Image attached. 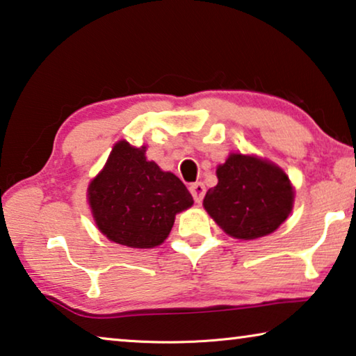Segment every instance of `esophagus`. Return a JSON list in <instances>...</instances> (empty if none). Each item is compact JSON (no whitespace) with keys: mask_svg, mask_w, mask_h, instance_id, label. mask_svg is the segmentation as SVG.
<instances>
[{"mask_svg":"<svg viewBox=\"0 0 356 356\" xmlns=\"http://www.w3.org/2000/svg\"><path fill=\"white\" fill-rule=\"evenodd\" d=\"M189 191H191V194H193V197H194V200L195 202H202V199H204V195H205V186H204V183H193L189 186Z\"/></svg>","mask_w":356,"mask_h":356,"instance_id":"obj_1","label":"esophagus"}]
</instances>
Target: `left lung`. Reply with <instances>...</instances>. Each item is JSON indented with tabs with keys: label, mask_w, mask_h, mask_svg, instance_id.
Segmentation results:
<instances>
[{
	"label": "left lung",
	"mask_w": 356,
	"mask_h": 356,
	"mask_svg": "<svg viewBox=\"0 0 356 356\" xmlns=\"http://www.w3.org/2000/svg\"><path fill=\"white\" fill-rule=\"evenodd\" d=\"M216 177L218 184L207 191L204 207L233 238H261L289 216L293 189L280 167L252 156L231 154L216 168Z\"/></svg>",
	"instance_id": "left-lung-1"
}]
</instances>
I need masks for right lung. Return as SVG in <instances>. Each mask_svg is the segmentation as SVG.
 <instances>
[{"instance_id":"right-lung-1","label":"right lung","mask_w":356,"mask_h":356,"mask_svg":"<svg viewBox=\"0 0 356 356\" xmlns=\"http://www.w3.org/2000/svg\"><path fill=\"white\" fill-rule=\"evenodd\" d=\"M146 147L118 141L88 188L97 228L117 244L151 249L172 231L175 215L193 205L181 179L147 162Z\"/></svg>"}]
</instances>
